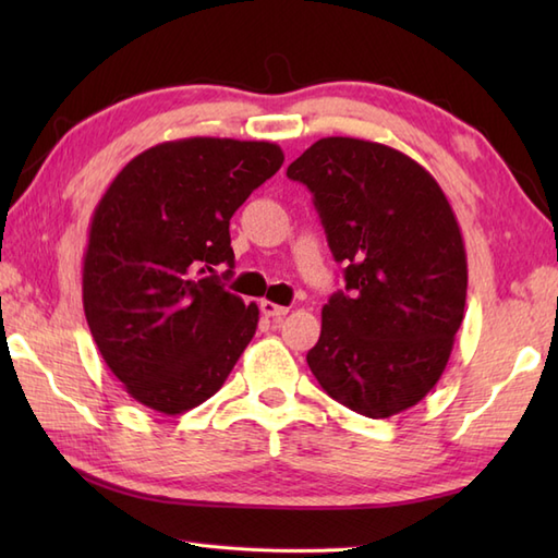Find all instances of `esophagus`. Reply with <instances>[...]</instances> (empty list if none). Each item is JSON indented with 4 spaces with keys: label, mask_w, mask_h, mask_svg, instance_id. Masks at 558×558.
<instances>
[{
    "label": "esophagus",
    "mask_w": 558,
    "mask_h": 558,
    "mask_svg": "<svg viewBox=\"0 0 558 558\" xmlns=\"http://www.w3.org/2000/svg\"><path fill=\"white\" fill-rule=\"evenodd\" d=\"M288 312H290L288 306H280V304H276V302H268V300L260 302V314L272 318V322H278V318H282Z\"/></svg>",
    "instance_id": "1"
}]
</instances>
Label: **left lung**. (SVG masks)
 <instances>
[{"instance_id": "8db88e82", "label": "left lung", "mask_w": 558, "mask_h": 558, "mask_svg": "<svg viewBox=\"0 0 558 558\" xmlns=\"http://www.w3.org/2000/svg\"><path fill=\"white\" fill-rule=\"evenodd\" d=\"M306 184L345 290L324 304L306 354L326 393L386 420L441 378L465 314L468 258L444 189L420 162L374 141L328 136L288 168Z\"/></svg>"}]
</instances>
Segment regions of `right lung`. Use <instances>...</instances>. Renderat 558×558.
<instances>
[{
  "label": "right lung",
  "instance_id": "1",
  "mask_svg": "<svg viewBox=\"0 0 558 558\" xmlns=\"http://www.w3.org/2000/svg\"><path fill=\"white\" fill-rule=\"evenodd\" d=\"M282 160L270 141H168L129 160L102 194L83 254V312L141 405H201L254 338L258 306L225 290L216 266H234L230 218Z\"/></svg>",
  "mask_w": 558,
  "mask_h": 558
}]
</instances>
